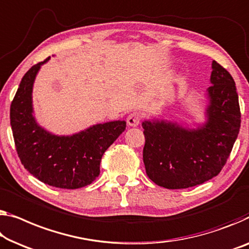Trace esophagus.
I'll return each instance as SVG.
<instances>
[{"instance_id": "1", "label": "esophagus", "mask_w": 249, "mask_h": 249, "mask_svg": "<svg viewBox=\"0 0 249 249\" xmlns=\"http://www.w3.org/2000/svg\"><path fill=\"white\" fill-rule=\"evenodd\" d=\"M142 120V114L139 112H133L127 116V124L129 126H137Z\"/></svg>"}]
</instances>
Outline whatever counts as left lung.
I'll list each match as a JSON object with an SVG mask.
<instances>
[{
	"instance_id": "obj_1",
	"label": "left lung",
	"mask_w": 249,
	"mask_h": 249,
	"mask_svg": "<svg viewBox=\"0 0 249 249\" xmlns=\"http://www.w3.org/2000/svg\"><path fill=\"white\" fill-rule=\"evenodd\" d=\"M210 81L206 124L190 129L165 121L142 123L143 162L155 184L195 187L218 176L227 162L240 128L238 94L231 73L214 60Z\"/></svg>"
}]
</instances>
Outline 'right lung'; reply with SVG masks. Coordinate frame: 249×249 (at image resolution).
<instances>
[{
	"mask_svg": "<svg viewBox=\"0 0 249 249\" xmlns=\"http://www.w3.org/2000/svg\"><path fill=\"white\" fill-rule=\"evenodd\" d=\"M32 66L22 78L10 108L11 127L21 163L41 182L61 189L90 184L99 176L103 154L124 132L126 122L96 124L70 136H57L36 124L32 88L40 67Z\"/></svg>",
	"mask_w": 249,
	"mask_h": 249,
	"instance_id": "1",
	"label": "right lung"
}]
</instances>
